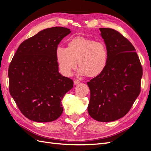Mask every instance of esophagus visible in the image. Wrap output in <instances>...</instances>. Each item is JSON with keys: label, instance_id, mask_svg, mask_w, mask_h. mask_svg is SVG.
<instances>
[{"label": "esophagus", "instance_id": "1", "mask_svg": "<svg viewBox=\"0 0 151 151\" xmlns=\"http://www.w3.org/2000/svg\"><path fill=\"white\" fill-rule=\"evenodd\" d=\"M74 83L75 84H79V83H81V82H80V81L78 80V79H75L74 81Z\"/></svg>", "mask_w": 151, "mask_h": 151}]
</instances>
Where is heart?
<instances>
[{
    "mask_svg": "<svg viewBox=\"0 0 151 151\" xmlns=\"http://www.w3.org/2000/svg\"><path fill=\"white\" fill-rule=\"evenodd\" d=\"M55 55L60 70L65 76H70L79 64V74L97 77L105 70L108 61L106 44L81 36L68 40L66 48L58 46Z\"/></svg>",
    "mask_w": 151,
    "mask_h": 151,
    "instance_id": "obj_1",
    "label": "heart"
}]
</instances>
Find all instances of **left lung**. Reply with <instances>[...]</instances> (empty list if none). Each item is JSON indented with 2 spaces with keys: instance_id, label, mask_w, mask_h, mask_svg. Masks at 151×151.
<instances>
[{
  "instance_id": "obj_1",
  "label": "left lung",
  "mask_w": 151,
  "mask_h": 151,
  "mask_svg": "<svg viewBox=\"0 0 151 151\" xmlns=\"http://www.w3.org/2000/svg\"><path fill=\"white\" fill-rule=\"evenodd\" d=\"M108 51L107 66L88 84V111L98 122H113L129 111L140 92L142 67L132 44L119 32L99 28Z\"/></svg>"
}]
</instances>
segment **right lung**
<instances>
[{
    "label": "right lung",
    "mask_w": 151,
    "mask_h": 151,
    "mask_svg": "<svg viewBox=\"0 0 151 151\" xmlns=\"http://www.w3.org/2000/svg\"><path fill=\"white\" fill-rule=\"evenodd\" d=\"M71 31L53 27L40 31L18 47L9 65V92L24 116L36 122L57 120L62 99L74 82L58 72L56 50Z\"/></svg>",
    "instance_id": "right-lung-1"
}]
</instances>
